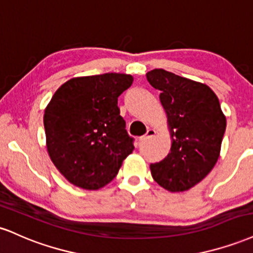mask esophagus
Returning a JSON list of instances; mask_svg holds the SVG:
<instances>
[{
  "instance_id": "34e87169",
  "label": "esophagus",
  "mask_w": 253,
  "mask_h": 253,
  "mask_svg": "<svg viewBox=\"0 0 253 253\" xmlns=\"http://www.w3.org/2000/svg\"><path fill=\"white\" fill-rule=\"evenodd\" d=\"M155 135H156L155 129H153V127H148L147 133H145V135L142 136V137H139V141H141V142L147 141V139H149L150 137H153V136H155Z\"/></svg>"
}]
</instances>
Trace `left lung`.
<instances>
[{"mask_svg":"<svg viewBox=\"0 0 253 253\" xmlns=\"http://www.w3.org/2000/svg\"><path fill=\"white\" fill-rule=\"evenodd\" d=\"M149 84L161 91L167 114L170 153L151 163L153 179L169 192H183L209 175L220 155L226 129L218 97L207 85L162 68L147 73Z\"/></svg>","mask_w":253,"mask_h":253,"instance_id":"left-lung-1","label":"left lung"}]
</instances>
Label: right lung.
<instances>
[{
    "label": "right lung",
    "instance_id": "add662e5",
    "mask_svg": "<svg viewBox=\"0 0 253 253\" xmlns=\"http://www.w3.org/2000/svg\"><path fill=\"white\" fill-rule=\"evenodd\" d=\"M130 74L78 77L62 84L44 110L48 155L72 185L96 191L118 174L133 150L118 97L132 84Z\"/></svg>",
    "mask_w": 253,
    "mask_h": 253
}]
</instances>
